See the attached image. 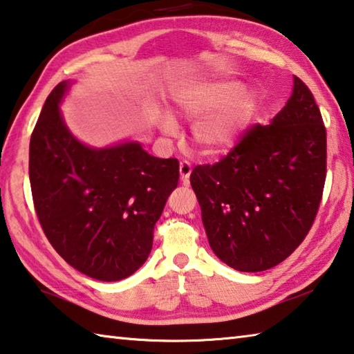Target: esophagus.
<instances>
[{
	"label": "esophagus",
	"mask_w": 354,
	"mask_h": 354,
	"mask_svg": "<svg viewBox=\"0 0 354 354\" xmlns=\"http://www.w3.org/2000/svg\"><path fill=\"white\" fill-rule=\"evenodd\" d=\"M190 173H192V164L189 160H181V164H179V175H181L183 181H187Z\"/></svg>",
	"instance_id": "34e87169"
}]
</instances>
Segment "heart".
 Masks as SVG:
<instances>
[{"label":"heart","instance_id":"obj_1","mask_svg":"<svg viewBox=\"0 0 354 354\" xmlns=\"http://www.w3.org/2000/svg\"><path fill=\"white\" fill-rule=\"evenodd\" d=\"M175 104L194 124V140L201 151L220 153L241 139L256 112V100L242 92L236 81H206L181 87L173 95ZM159 127L165 134L176 131V123L164 113Z\"/></svg>","mask_w":354,"mask_h":354}]
</instances>
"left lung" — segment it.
I'll return each mask as SVG.
<instances>
[{"mask_svg": "<svg viewBox=\"0 0 354 354\" xmlns=\"http://www.w3.org/2000/svg\"><path fill=\"white\" fill-rule=\"evenodd\" d=\"M326 179V129L313 92L293 93L270 124H254L215 164L196 165L190 184L209 245L239 272L268 270L304 241Z\"/></svg>", "mask_w": 354, "mask_h": 354, "instance_id": "left-lung-1", "label": "left lung"}]
</instances>
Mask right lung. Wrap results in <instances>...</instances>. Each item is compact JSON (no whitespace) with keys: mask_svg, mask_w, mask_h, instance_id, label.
I'll return each mask as SVG.
<instances>
[{"mask_svg":"<svg viewBox=\"0 0 354 354\" xmlns=\"http://www.w3.org/2000/svg\"><path fill=\"white\" fill-rule=\"evenodd\" d=\"M62 81L48 95L29 143V181L45 236L87 277L120 281L139 268L153 230L179 179L178 159L149 156L139 143L91 148L65 127Z\"/></svg>","mask_w":354,"mask_h":354,"instance_id":"1","label":"right lung"}]
</instances>
